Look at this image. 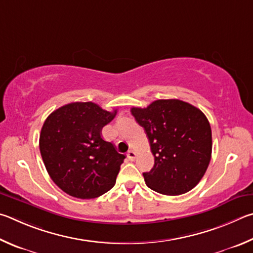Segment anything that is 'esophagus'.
I'll return each mask as SVG.
<instances>
[{
	"label": "esophagus",
	"mask_w": 253,
	"mask_h": 253,
	"mask_svg": "<svg viewBox=\"0 0 253 253\" xmlns=\"http://www.w3.org/2000/svg\"><path fill=\"white\" fill-rule=\"evenodd\" d=\"M126 156H127V159H129L130 161H134L135 158H136V152L133 151V150H130V151L127 152Z\"/></svg>",
	"instance_id": "esophagus-1"
}]
</instances>
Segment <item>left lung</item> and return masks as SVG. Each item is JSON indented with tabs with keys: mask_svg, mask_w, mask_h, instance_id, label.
I'll list each match as a JSON object with an SVG mask.
<instances>
[{
	"mask_svg": "<svg viewBox=\"0 0 253 253\" xmlns=\"http://www.w3.org/2000/svg\"><path fill=\"white\" fill-rule=\"evenodd\" d=\"M131 113L149 139L154 166L145 184L167 196L189 192L200 182L211 160L212 133L201 110L188 102L157 100Z\"/></svg>",
	"mask_w": 253,
	"mask_h": 253,
	"instance_id": "1",
	"label": "left lung"
}]
</instances>
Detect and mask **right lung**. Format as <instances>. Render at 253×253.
Listing matches in <instances>:
<instances>
[{"label":"right lung","mask_w":253,"mask_h":253,"mask_svg":"<svg viewBox=\"0 0 253 253\" xmlns=\"http://www.w3.org/2000/svg\"><path fill=\"white\" fill-rule=\"evenodd\" d=\"M117 114L93 102H73L48 115L40 134V152L62 191L79 199L100 197L112 189L126 159L101 136Z\"/></svg>","instance_id":"add662e5"}]
</instances>
